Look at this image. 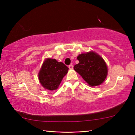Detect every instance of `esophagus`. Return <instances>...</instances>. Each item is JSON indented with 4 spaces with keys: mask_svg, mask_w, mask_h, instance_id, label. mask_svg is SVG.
I'll return each mask as SVG.
<instances>
[{
    "mask_svg": "<svg viewBox=\"0 0 135 135\" xmlns=\"http://www.w3.org/2000/svg\"><path fill=\"white\" fill-rule=\"evenodd\" d=\"M68 68H69L70 69H73V65H71V64L69 65V66H68Z\"/></svg>",
    "mask_w": 135,
    "mask_h": 135,
    "instance_id": "obj_1",
    "label": "esophagus"
}]
</instances>
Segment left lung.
Here are the masks:
<instances>
[{"label":"left lung","instance_id":"obj_1","mask_svg":"<svg viewBox=\"0 0 135 135\" xmlns=\"http://www.w3.org/2000/svg\"><path fill=\"white\" fill-rule=\"evenodd\" d=\"M79 63L74 69L90 86L102 84L106 79L107 67L103 59L94 52L82 54L78 56Z\"/></svg>","mask_w":135,"mask_h":135}]
</instances>
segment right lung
<instances>
[{
  "mask_svg": "<svg viewBox=\"0 0 135 135\" xmlns=\"http://www.w3.org/2000/svg\"><path fill=\"white\" fill-rule=\"evenodd\" d=\"M68 70V68L62 62L51 58L46 60L38 74L41 85L49 90H56Z\"/></svg>",
  "mask_w": 135,
  "mask_h": 135,
  "instance_id": "right-lung-1",
  "label": "right lung"
}]
</instances>
